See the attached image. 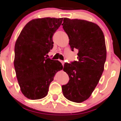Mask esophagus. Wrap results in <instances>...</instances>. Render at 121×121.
<instances>
[{
	"label": "esophagus",
	"instance_id": "1",
	"mask_svg": "<svg viewBox=\"0 0 121 121\" xmlns=\"http://www.w3.org/2000/svg\"><path fill=\"white\" fill-rule=\"evenodd\" d=\"M61 63H62V65H64V61H61Z\"/></svg>",
	"mask_w": 121,
	"mask_h": 121
}]
</instances>
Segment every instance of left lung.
<instances>
[{"mask_svg":"<svg viewBox=\"0 0 121 121\" xmlns=\"http://www.w3.org/2000/svg\"><path fill=\"white\" fill-rule=\"evenodd\" d=\"M63 28L69 37L71 50L77 49V61L64 64L69 81L62 85L64 97L80 103L87 99L99 81L107 57L104 35L95 23L64 18Z\"/></svg>","mask_w":121,"mask_h":121,"instance_id":"1","label":"left lung"}]
</instances>
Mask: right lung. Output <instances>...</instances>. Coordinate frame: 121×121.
<instances>
[{"mask_svg": "<svg viewBox=\"0 0 121 121\" xmlns=\"http://www.w3.org/2000/svg\"><path fill=\"white\" fill-rule=\"evenodd\" d=\"M63 20L45 17L31 20L17 39L14 66L22 92L30 99L46 97L55 74L63 69L59 61L47 57L53 47L54 34Z\"/></svg>", "mask_w": 121, "mask_h": 121, "instance_id": "obj_1", "label": "right lung"}]
</instances>
